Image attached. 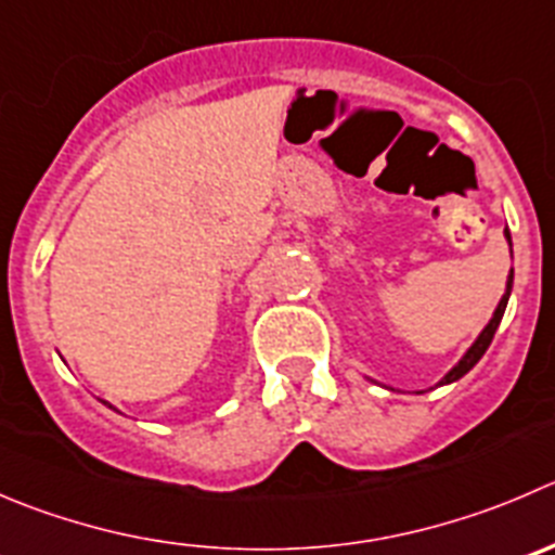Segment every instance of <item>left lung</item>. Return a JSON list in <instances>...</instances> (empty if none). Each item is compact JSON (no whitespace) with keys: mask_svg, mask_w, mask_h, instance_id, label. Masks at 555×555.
<instances>
[{"mask_svg":"<svg viewBox=\"0 0 555 555\" xmlns=\"http://www.w3.org/2000/svg\"><path fill=\"white\" fill-rule=\"evenodd\" d=\"M504 238H507L509 251H513V238H509V230H504ZM509 293H513V271H509V276H507V289H504V295H502V300H499L496 311H493L491 322H488V325L482 327L480 336L475 338V344H472V347L464 352V358H461L459 363H455L453 369H450L448 374H444L442 379H439V385H450V382H455V379H461V376H464V374H469V371L477 365V360H480L482 354H486V349L491 347V341H493V333H496L499 322H502L504 309H507Z\"/></svg>","mask_w":555,"mask_h":555,"instance_id":"1","label":"left lung"}]
</instances>
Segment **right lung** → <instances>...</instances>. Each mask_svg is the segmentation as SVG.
Listing matches in <instances>:
<instances>
[{
  "label": "right lung",
  "mask_w": 555,
  "mask_h": 555,
  "mask_svg": "<svg viewBox=\"0 0 555 555\" xmlns=\"http://www.w3.org/2000/svg\"><path fill=\"white\" fill-rule=\"evenodd\" d=\"M102 403H105V406H111V403H107V401H102ZM111 409H116V406H111ZM116 412H118V409H116Z\"/></svg>",
  "instance_id": "obj_1"
}]
</instances>
